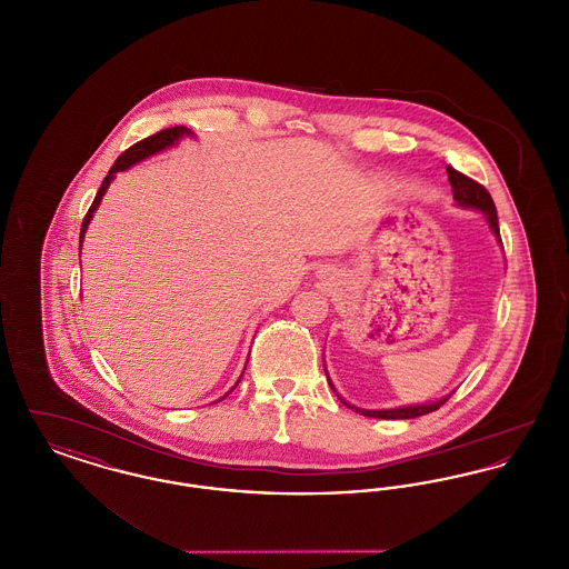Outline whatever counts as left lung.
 I'll return each instance as SVG.
<instances>
[{
    "instance_id": "1",
    "label": "left lung",
    "mask_w": 569,
    "mask_h": 569,
    "mask_svg": "<svg viewBox=\"0 0 569 569\" xmlns=\"http://www.w3.org/2000/svg\"><path fill=\"white\" fill-rule=\"evenodd\" d=\"M448 170V179H450V186L455 190V200L459 202L460 207H473L478 211H482L487 216L488 223L492 228V232L499 237V223H497V209H495V202L490 198L487 188L473 179H469L467 174L459 172L457 168L452 166H446ZM332 386V383H330ZM450 397L431 403V406H413V407H399V409H381V411H373V409H356V413H362V416H369V418H381V420H409V418H418V416H425V413H431L435 409L443 406Z\"/></svg>"
}]
</instances>
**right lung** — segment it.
Wrapping results in <instances>:
<instances>
[{
    "label": "right lung",
    "mask_w": 569,
    "mask_h": 569,
    "mask_svg": "<svg viewBox=\"0 0 569 569\" xmlns=\"http://www.w3.org/2000/svg\"><path fill=\"white\" fill-rule=\"evenodd\" d=\"M183 134H190V130L188 128H183V126H174V128H166L162 132H156L153 136H149V138H142V140H138L136 144H132L130 149H126L119 158H117V162L112 163V168L109 170V174L104 177V181H102V186H100V190L96 193V198H93V202H91V207H89V211H87V216L82 219L81 226V243H82V234H84V230H87V226H89V221H91V216H93V211L98 209V204H100V200H102V196H104V191L109 188L110 181H112V177H114V172H119V170H126V168H130L132 163L140 162V160H144V158H149V156H153V153H158V151H162L166 147H170V144H174L179 138Z\"/></svg>",
    "instance_id": "obj_1"
}]
</instances>
